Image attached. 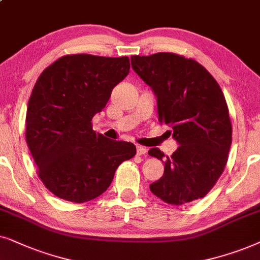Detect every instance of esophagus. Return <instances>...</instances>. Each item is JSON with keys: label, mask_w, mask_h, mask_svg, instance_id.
Segmentation results:
<instances>
[{"label": "esophagus", "mask_w": 260, "mask_h": 260, "mask_svg": "<svg viewBox=\"0 0 260 260\" xmlns=\"http://www.w3.org/2000/svg\"><path fill=\"white\" fill-rule=\"evenodd\" d=\"M147 153V148L144 147V146H140V145H138L137 146V154L138 155H143V154H146Z\"/></svg>", "instance_id": "1"}]
</instances>
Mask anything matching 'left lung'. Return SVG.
<instances>
[{
  "mask_svg": "<svg viewBox=\"0 0 260 260\" xmlns=\"http://www.w3.org/2000/svg\"><path fill=\"white\" fill-rule=\"evenodd\" d=\"M131 63L157 99L159 122L179 145L170 157L157 147L148 151L164 162V175L150 190L174 206L202 199L223 172L232 144L222 90L202 65L182 55H133Z\"/></svg>",
  "mask_w": 260,
  "mask_h": 260,
  "instance_id": "8db88e82",
  "label": "left lung"
}]
</instances>
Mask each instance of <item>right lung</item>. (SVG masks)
I'll use <instances>...</instances> for the list:
<instances>
[{
  "label": "right lung",
  "mask_w": 260,
  "mask_h": 260,
  "mask_svg": "<svg viewBox=\"0 0 260 260\" xmlns=\"http://www.w3.org/2000/svg\"><path fill=\"white\" fill-rule=\"evenodd\" d=\"M129 68L128 57L72 54L38 78L27 107L26 140L40 179L59 199H96L108 189L117 166L136 155L134 144L107 139L91 124Z\"/></svg>",
  "instance_id": "obj_1"
}]
</instances>
